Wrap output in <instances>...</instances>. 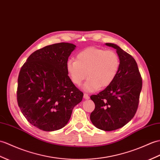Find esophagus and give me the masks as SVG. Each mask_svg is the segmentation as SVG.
<instances>
[{
    "instance_id": "34e87169",
    "label": "esophagus",
    "mask_w": 160,
    "mask_h": 160,
    "mask_svg": "<svg viewBox=\"0 0 160 160\" xmlns=\"http://www.w3.org/2000/svg\"><path fill=\"white\" fill-rule=\"evenodd\" d=\"M84 98L86 99H89L88 95L87 94V93H84Z\"/></svg>"
}]
</instances>
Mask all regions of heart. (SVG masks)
I'll list each match as a JSON object with an SVG mask.
<instances>
[{
	"instance_id": "1",
	"label": "heart",
	"mask_w": 160,
	"mask_h": 160,
	"mask_svg": "<svg viewBox=\"0 0 160 160\" xmlns=\"http://www.w3.org/2000/svg\"><path fill=\"white\" fill-rule=\"evenodd\" d=\"M76 59H70L66 69L72 82L79 86L88 77L84 88L94 91L106 88L113 82L120 68V58L112 50L87 48L77 54Z\"/></svg>"
}]
</instances>
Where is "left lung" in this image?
Segmentation results:
<instances>
[{
    "label": "left lung",
    "mask_w": 160,
    "mask_h": 160,
    "mask_svg": "<svg viewBox=\"0 0 160 160\" xmlns=\"http://www.w3.org/2000/svg\"><path fill=\"white\" fill-rule=\"evenodd\" d=\"M106 46L116 49L120 68L116 78L98 95H92L95 109L90 119L96 128L113 131L123 127L134 117L142 90V78L137 63L132 56L116 44Z\"/></svg>",
    "instance_id": "obj_1"
}]
</instances>
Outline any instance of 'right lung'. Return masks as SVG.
I'll use <instances>...</instances> for the list:
<instances>
[{
    "mask_svg": "<svg viewBox=\"0 0 160 160\" xmlns=\"http://www.w3.org/2000/svg\"><path fill=\"white\" fill-rule=\"evenodd\" d=\"M76 46L58 43L36 50L22 65L17 101L31 125L51 132L62 128L83 98L68 76L66 64Z\"/></svg>",
    "mask_w": 160,
    "mask_h": 160,
    "instance_id": "add662e5",
    "label": "right lung"
}]
</instances>
